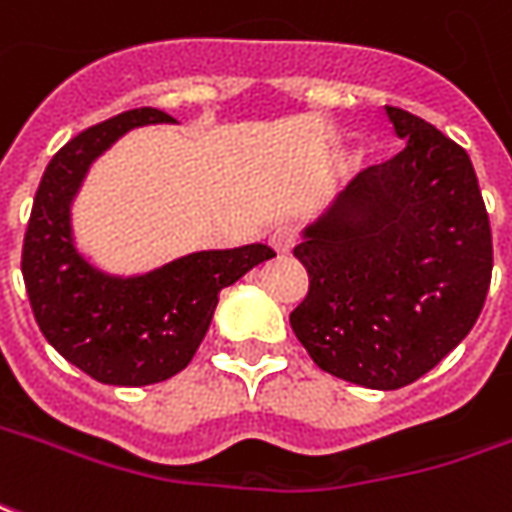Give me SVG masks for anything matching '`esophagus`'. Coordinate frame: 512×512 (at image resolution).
Masks as SVG:
<instances>
[{"instance_id":"1","label":"esophagus","mask_w":512,"mask_h":512,"mask_svg":"<svg viewBox=\"0 0 512 512\" xmlns=\"http://www.w3.org/2000/svg\"><path fill=\"white\" fill-rule=\"evenodd\" d=\"M293 241H296V232H293V227H288V224H282V227H277V230L268 235V244L274 246V252H280V255H288V252H291Z\"/></svg>"}]
</instances>
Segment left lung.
<instances>
[{
    "instance_id": "1",
    "label": "left lung",
    "mask_w": 512,
    "mask_h": 512,
    "mask_svg": "<svg viewBox=\"0 0 512 512\" xmlns=\"http://www.w3.org/2000/svg\"><path fill=\"white\" fill-rule=\"evenodd\" d=\"M405 149L368 166L293 249L310 288L291 327L318 368L405 388L466 338L488 296L491 221L466 149L385 107Z\"/></svg>"
}]
</instances>
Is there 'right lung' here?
I'll return each instance as SVG.
<instances>
[{
    "instance_id": "1",
    "label": "right lung",
    "mask_w": 512,
    "mask_h": 512,
    "mask_svg": "<svg viewBox=\"0 0 512 512\" xmlns=\"http://www.w3.org/2000/svg\"><path fill=\"white\" fill-rule=\"evenodd\" d=\"M157 107L127 110L71 138L46 166L24 232L21 274L32 313L71 366L105 385H152L191 363L219 291L274 257L266 244L194 252L144 277H110L77 252L71 199L96 157L132 127L169 121Z\"/></svg>"
}]
</instances>
